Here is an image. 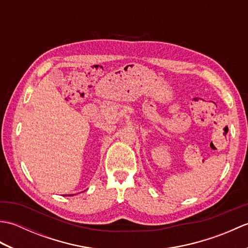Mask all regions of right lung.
I'll return each instance as SVG.
<instances>
[{"label":"right lung","mask_w":248,"mask_h":248,"mask_svg":"<svg viewBox=\"0 0 248 248\" xmlns=\"http://www.w3.org/2000/svg\"><path fill=\"white\" fill-rule=\"evenodd\" d=\"M68 196H70V195H68ZM71 196H72V195H71Z\"/></svg>","instance_id":"add662e5"}]
</instances>
